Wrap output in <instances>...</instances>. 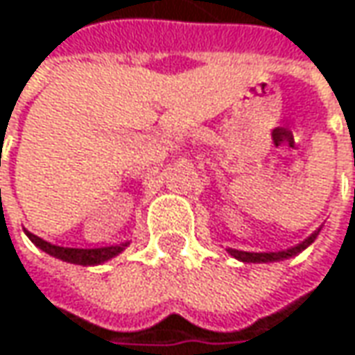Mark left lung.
<instances>
[{
    "label": "left lung",
    "mask_w": 355,
    "mask_h": 355,
    "mask_svg": "<svg viewBox=\"0 0 355 355\" xmlns=\"http://www.w3.org/2000/svg\"><path fill=\"white\" fill-rule=\"evenodd\" d=\"M354 196H355V191H354ZM318 232H320V230H316L312 236H308L304 242H300L298 246L288 248V250H282V252H240V250H232V248H230L228 252L234 256V258H239V260H244V262H272V260H282V258H290V256L298 254V252H302L306 246H310V244L316 240Z\"/></svg>",
    "instance_id": "8db88e82"
}]
</instances>
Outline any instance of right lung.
<instances>
[{"mask_svg": "<svg viewBox=\"0 0 355 355\" xmlns=\"http://www.w3.org/2000/svg\"><path fill=\"white\" fill-rule=\"evenodd\" d=\"M25 234L29 236V240L41 248L43 252L55 256L59 260H65V262H71V264H81V266H89V264H99V262H105L109 258L116 256L127 244H121V246H103V248H65V246H55L47 240L39 239L35 234L27 232Z\"/></svg>", "mask_w": 355, "mask_h": 355, "instance_id": "add662e5", "label": "right lung"}]
</instances>
